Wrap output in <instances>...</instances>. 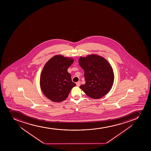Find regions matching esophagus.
<instances>
[{
  "instance_id": "1",
  "label": "esophagus",
  "mask_w": 151,
  "mask_h": 151,
  "mask_svg": "<svg viewBox=\"0 0 151 151\" xmlns=\"http://www.w3.org/2000/svg\"><path fill=\"white\" fill-rule=\"evenodd\" d=\"M80 85H81V82H80V81H79V82H78L76 83V85L78 86V87H79L80 86Z\"/></svg>"
}]
</instances>
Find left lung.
Instances as JSON below:
<instances>
[{"mask_svg": "<svg viewBox=\"0 0 151 151\" xmlns=\"http://www.w3.org/2000/svg\"><path fill=\"white\" fill-rule=\"evenodd\" d=\"M79 63L84 70L85 84L80 88L90 97L99 99L107 93L113 84L114 75L110 64L96 55L80 57Z\"/></svg>", "mask_w": 151, "mask_h": 151, "instance_id": "1", "label": "left lung"}]
</instances>
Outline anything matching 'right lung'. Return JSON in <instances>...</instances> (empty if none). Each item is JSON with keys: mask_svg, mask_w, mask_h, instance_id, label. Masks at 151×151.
<instances>
[{"mask_svg": "<svg viewBox=\"0 0 151 151\" xmlns=\"http://www.w3.org/2000/svg\"><path fill=\"white\" fill-rule=\"evenodd\" d=\"M74 60L57 55L49 60L41 74V88L44 94L53 102H60L66 99L76 84L71 80L67 69Z\"/></svg>", "mask_w": 151, "mask_h": 151, "instance_id": "obj_1", "label": "right lung"}]
</instances>
